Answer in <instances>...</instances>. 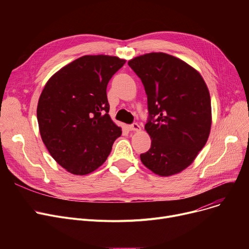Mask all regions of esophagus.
Segmentation results:
<instances>
[{
  "mask_svg": "<svg viewBox=\"0 0 249 249\" xmlns=\"http://www.w3.org/2000/svg\"><path fill=\"white\" fill-rule=\"evenodd\" d=\"M129 129L131 130V131H140L141 127H140V125H139L138 123H135V122H134V123L129 125Z\"/></svg>",
  "mask_w": 249,
  "mask_h": 249,
  "instance_id": "1",
  "label": "esophagus"
}]
</instances>
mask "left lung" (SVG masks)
Listing matches in <instances>:
<instances>
[{"label":"left lung","instance_id":"1","mask_svg":"<svg viewBox=\"0 0 249 249\" xmlns=\"http://www.w3.org/2000/svg\"><path fill=\"white\" fill-rule=\"evenodd\" d=\"M147 95L145 130L150 149L140 154L154 174L168 177L184 171L205 146L212 113L209 89L191 65L163 52H152L128 61Z\"/></svg>","mask_w":249,"mask_h":249}]
</instances>
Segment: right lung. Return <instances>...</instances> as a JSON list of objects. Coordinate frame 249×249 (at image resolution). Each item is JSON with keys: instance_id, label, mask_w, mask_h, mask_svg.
<instances>
[{"instance_id": "obj_1", "label": "right lung", "mask_w": 249, "mask_h": 249, "mask_svg": "<svg viewBox=\"0 0 249 249\" xmlns=\"http://www.w3.org/2000/svg\"><path fill=\"white\" fill-rule=\"evenodd\" d=\"M125 61L82 56L52 75L42 90L37 106L39 131L50 155L71 174L96 171L122 133L109 116L107 86Z\"/></svg>"}]
</instances>
